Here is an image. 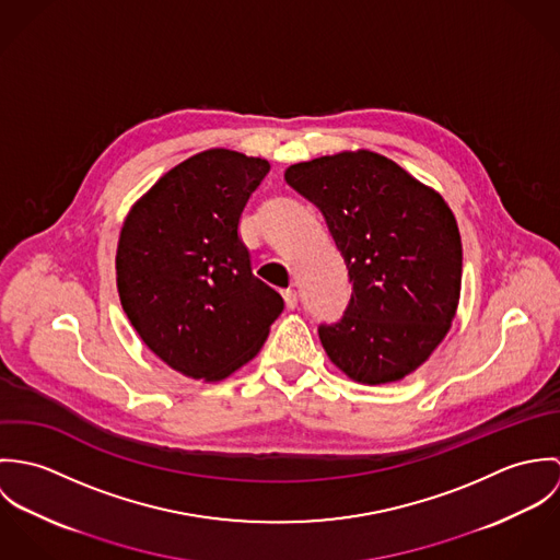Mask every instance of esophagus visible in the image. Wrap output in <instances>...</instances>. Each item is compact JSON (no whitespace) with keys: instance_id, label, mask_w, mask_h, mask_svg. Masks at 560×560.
Here are the masks:
<instances>
[{"instance_id":"obj_1","label":"esophagus","mask_w":560,"mask_h":560,"mask_svg":"<svg viewBox=\"0 0 560 560\" xmlns=\"http://www.w3.org/2000/svg\"><path fill=\"white\" fill-rule=\"evenodd\" d=\"M282 298H284V304L289 311H293L298 306V291L295 289H287L282 291Z\"/></svg>"}]
</instances>
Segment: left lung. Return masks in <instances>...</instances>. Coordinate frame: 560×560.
I'll return each mask as SVG.
<instances>
[{
  "label": "left lung",
  "mask_w": 560,
  "mask_h": 560,
  "mask_svg": "<svg viewBox=\"0 0 560 560\" xmlns=\"http://www.w3.org/2000/svg\"><path fill=\"white\" fill-rule=\"evenodd\" d=\"M317 205L353 282L345 317L320 325L327 358L353 382H399L446 338L462 293V235L433 187L360 149L289 165Z\"/></svg>",
  "instance_id": "left-lung-1"
}]
</instances>
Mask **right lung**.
Segmentation results:
<instances>
[{"label":"right lung","instance_id":"1","mask_svg":"<svg viewBox=\"0 0 560 560\" xmlns=\"http://www.w3.org/2000/svg\"><path fill=\"white\" fill-rule=\"evenodd\" d=\"M269 167L231 149L202 151L167 170L122 222V311L144 345L185 377L233 375L260 351L284 308L280 293L252 273L237 233Z\"/></svg>","mask_w":560,"mask_h":560}]
</instances>
